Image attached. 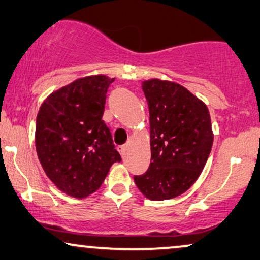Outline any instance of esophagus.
Returning <instances> with one entry per match:
<instances>
[{
    "label": "esophagus",
    "instance_id": "obj_1",
    "mask_svg": "<svg viewBox=\"0 0 260 260\" xmlns=\"http://www.w3.org/2000/svg\"><path fill=\"white\" fill-rule=\"evenodd\" d=\"M118 151L120 154H121V156H123L126 154V145H120L118 146Z\"/></svg>",
    "mask_w": 260,
    "mask_h": 260
}]
</instances>
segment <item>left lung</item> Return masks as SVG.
<instances>
[{
    "label": "left lung",
    "mask_w": 260,
    "mask_h": 260,
    "mask_svg": "<svg viewBox=\"0 0 260 260\" xmlns=\"http://www.w3.org/2000/svg\"><path fill=\"white\" fill-rule=\"evenodd\" d=\"M149 109L151 165L134 182L146 198L182 194L204 170L213 145L206 105L185 87L152 79L142 82Z\"/></svg>",
    "instance_id": "1"
}]
</instances>
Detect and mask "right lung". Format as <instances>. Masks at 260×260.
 Listing matches in <instances>:
<instances>
[{"mask_svg": "<svg viewBox=\"0 0 260 260\" xmlns=\"http://www.w3.org/2000/svg\"><path fill=\"white\" fill-rule=\"evenodd\" d=\"M113 81L105 75L75 80L50 94L36 118L35 146L43 171L74 198L94 193L113 164L121 161L102 120Z\"/></svg>", "mask_w": 260, "mask_h": 260, "instance_id": "right-lung-1", "label": "right lung"}]
</instances>
